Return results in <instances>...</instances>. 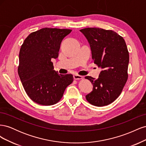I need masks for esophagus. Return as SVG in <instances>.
Segmentation results:
<instances>
[{
	"mask_svg": "<svg viewBox=\"0 0 146 146\" xmlns=\"http://www.w3.org/2000/svg\"><path fill=\"white\" fill-rule=\"evenodd\" d=\"M74 78L75 80H82V79H83V77L79 76V75H74Z\"/></svg>",
	"mask_w": 146,
	"mask_h": 146,
	"instance_id": "34e87169",
	"label": "esophagus"
}]
</instances>
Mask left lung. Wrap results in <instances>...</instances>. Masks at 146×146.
<instances>
[{"label":"left lung","mask_w":146,"mask_h":146,"mask_svg":"<svg viewBox=\"0 0 146 146\" xmlns=\"http://www.w3.org/2000/svg\"><path fill=\"white\" fill-rule=\"evenodd\" d=\"M90 43L92 59L102 70L99 78H85L93 85V90L86 96L92 105L103 107L115 100L127 81L129 53L124 39L111 30L85 28L80 30Z\"/></svg>","instance_id":"obj_1"}]
</instances>
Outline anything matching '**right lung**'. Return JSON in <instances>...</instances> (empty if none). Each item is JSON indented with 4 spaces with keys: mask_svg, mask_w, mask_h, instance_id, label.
Instances as JSON below:
<instances>
[{
    "mask_svg": "<svg viewBox=\"0 0 146 146\" xmlns=\"http://www.w3.org/2000/svg\"><path fill=\"white\" fill-rule=\"evenodd\" d=\"M71 31L43 28L31 33L22 44L17 71L26 93L35 103L46 106L56 104L73 82L72 74H59L52 62L58 56L62 39Z\"/></svg>",
    "mask_w": 146,
    "mask_h": 146,
    "instance_id": "1",
    "label": "right lung"
}]
</instances>
